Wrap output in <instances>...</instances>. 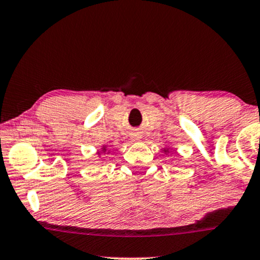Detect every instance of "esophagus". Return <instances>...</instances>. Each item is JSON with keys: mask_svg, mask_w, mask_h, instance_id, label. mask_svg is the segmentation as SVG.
Returning a JSON list of instances; mask_svg holds the SVG:
<instances>
[{"mask_svg": "<svg viewBox=\"0 0 260 260\" xmlns=\"http://www.w3.org/2000/svg\"><path fill=\"white\" fill-rule=\"evenodd\" d=\"M139 138H140V137L138 136V134H137V136H136V137H134V139H136V140H137V139H139Z\"/></svg>", "mask_w": 260, "mask_h": 260, "instance_id": "obj_1", "label": "esophagus"}]
</instances>
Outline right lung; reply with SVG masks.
Wrapping results in <instances>:
<instances>
[{"instance_id":"obj_1","label":"right lung","mask_w":260,"mask_h":260,"mask_svg":"<svg viewBox=\"0 0 260 260\" xmlns=\"http://www.w3.org/2000/svg\"><path fill=\"white\" fill-rule=\"evenodd\" d=\"M103 150H105V148H104V149H103Z\"/></svg>"}]
</instances>
